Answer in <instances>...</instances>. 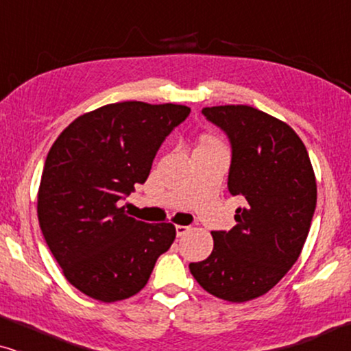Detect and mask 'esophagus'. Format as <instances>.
I'll use <instances>...</instances> for the list:
<instances>
[{"label":"esophagus","mask_w":351,"mask_h":351,"mask_svg":"<svg viewBox=\"0 0 351 351\" xmlns=\"http://www.w3.org/2000/svg\"><path fill=\"white\" fill-rule=\"evenodd\" d=\"M190 230H191V227H189V225H177L176 233H177V237H185Z\"/></svg>","instance_id":"obj_1"}]
</instances>
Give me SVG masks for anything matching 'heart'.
I'll use <instances>...</instances> for the list:
<instances>
[{"instance_id": "obj_1", "label": "heart", "mask_w": 351, "mask_h": 351, "mask_svg": "<svg viewBox=\"0 0 351 351\" xmlns=\"http://www.w3.org/2000/svg\"><path fill=\"white\" fill-rule=\"evenodd\" d=\"M204 145H217V143H215L213 138H204V141L201 142L199 147H204Z\"/></svg>"}]
</instances>
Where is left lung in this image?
<instances>
[{"instance_id":"left-lung-1","label":"left lung","mask_w":351,"mask_h":351,"mask_svg":"<svg viewBox=\"0 0 351 351\" xmlns=\"http://www.w3.org/2000/svg\"><path fill=\"white\" fill-rule=\"evenodd\" d=\"M201 113L228 138V191L244 206L230 232H210V256L189 267L209 294L247 302L267 294L299 258L316 208L315 172L304 142L280 119L247 105Z\"/></svg>"}]
</instances>
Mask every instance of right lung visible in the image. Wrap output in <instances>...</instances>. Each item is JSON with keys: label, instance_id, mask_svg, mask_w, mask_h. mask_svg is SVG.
Segmentation results:
<instances>
[{"label": "right lung", "instance_id": "1", "mask_svg": "<svg viewBox=\"0 0 351 351\" xmlns=\"http://www.w3.org/2000/svg\"><path fill=\"white\" fill-rule=\"evenodd\" d=\"M185 105L118 102L76 118L47 153L38 219L66 280L100 302L137 294L176 239L172 223L129 217L121 203L145 184Z\"/></svg>", "mask_w": 351, "mask_h": 351}]
</instances>
